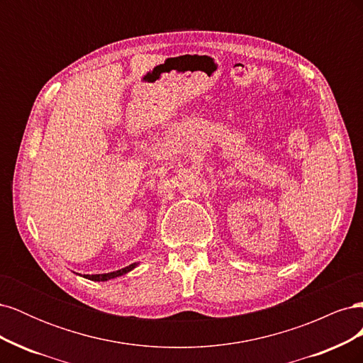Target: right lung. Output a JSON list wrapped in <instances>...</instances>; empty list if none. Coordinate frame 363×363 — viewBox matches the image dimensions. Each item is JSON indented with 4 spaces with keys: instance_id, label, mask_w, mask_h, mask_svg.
Masks as SVG:
<instances>
[{
    "instance_id": "1",
    "label": "right lung",
    "mask_w": 363,
    "mask_h": 363,
    "mask_svg": "<svg viewBox=\"0 0 363 363\" xmlns=\"http://www.w3.org/2000/svg\"><path fill=\"white\" fill-rule=\"evenodd\" d=\"M136 267V263H131V265H128V267H125V268H123V269H118V271H113V272H107V274H94V276H89V274H87V276H84L86 279H89V280H95V281H106V280H111V279H115V277H119V276H123V274H125V272H128V271H131Z\"/></svg>"
}]
</instances>
